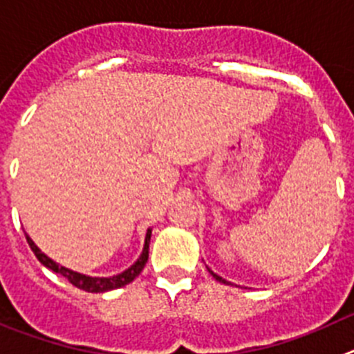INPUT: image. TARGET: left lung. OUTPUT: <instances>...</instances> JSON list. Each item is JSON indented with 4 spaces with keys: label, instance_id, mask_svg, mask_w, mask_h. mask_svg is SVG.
<instances>
[{
    "label": "left lung",
    "instance_id": "1",
    "mask_svg": "<svg viewBox=\"0 0 354 354\" xmlns=\"http://www.w3.org/2000/svg\"><path fill=\"white\" fill-rule=\"evenodd\" d=\"M208 272L212 273V275H213V279H215V280H218V282H224V284H229L227 280H224V279H222V277H218V275H216V273H213L212 270H209V268H208Z\"/></svg>",
    "mask_w": 354,
    "mask_h": 354
}]
</instances>
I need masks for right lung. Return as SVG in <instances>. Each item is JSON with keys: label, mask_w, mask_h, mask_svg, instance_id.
<instances>
[{"label": "right lung", "mask_w": 354, "mask_h": 354, "mask_svg": "<svg viewBox=\"0 0 354 354\" xmlns=\"http://www.w3.org/2000/svg\"><path fill=\"white\" fill-rule=\"evenodd\" d=\"M149 238H151V229H148V232H146L145 247H142L141 256H139V259L136 261L129 270L118 273V275L114 277H90V275H82V273H77V272H72V270L65 268V266H62V264L54 263V261L50 259V257H47L46 254H44L37 245H35V241L26 234L28 245L31 247V250H33V254L37 256V259L40 261L46 268L59 273V275H63L66 280H68L70 284L88 292H106V291H111V289H118L130 284V282H132V280L136 279V277H138L139 273L142 272V268L146 266V261H148V250H149Z\"/></svg>", "instance_id": "1"}]
</instances>
